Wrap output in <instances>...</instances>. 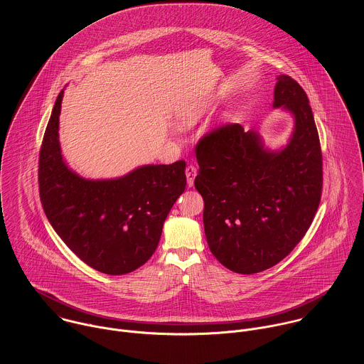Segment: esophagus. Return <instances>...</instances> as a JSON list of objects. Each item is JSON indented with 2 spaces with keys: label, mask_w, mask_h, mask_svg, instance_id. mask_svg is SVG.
<instances>
[{
  "label": "esophagus",
  "mask_w": 364,
  "mask_h": 364,
  "mask_svg": "<svg viewBox=\"0 0 364 364\" xmlns=\"http://www.w3.org/2000/svg\"><path fill=\"white\" fill-rule=\"evenodd\" d=\"M196 175H198L196 166L188 165V166H186V178H188V185H189V186H193V182H195Z\"/></svg>",
  "instance_id": "1"
}]
</instances>
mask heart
I'll list each match as a JSON object with an SVG mask.
<instances>
[{
    "label": "heart",
    "mask_w": 364,
    "mask_h": 364,
    "mask_svg": "<svg viewBox=\"0 0 364 364\" xmlns=\"http://www.w3.org/2000/svg\"><path fill=\"white\" fill-rule=\"evenodd\" d=\"M203 110L202 105H189L178 113V123L181 126H191L202 116Z\"/></svg>",
    "instance_id": "obj_1"
}]
</instances>
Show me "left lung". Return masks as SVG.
Segmentation results:
<instances>
[{
  "label": "left lung",
  "instance_id": "1",
  "mask_svg": "<svg viewBox=\"0 0 364 364\" xmlns=\"http://www.w3.org/2000/svg\"><path fill=\"white\" fill-rule=\"evenodd\" d=\"M273 106L294 116L283 150H266L257 132L238 123L211 130L196 146L195 188L205 200L208 248L235 273H258L284 259L321 202L322 154L307 94L279 75Z\"/></svg>",
  "mask_w": 364,
  "mask_h": 364
}]
</instances>
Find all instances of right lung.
<instances>
[{"instance_id":"obj_1","label":"right lung","mask_w":364,"mask_h":364,"mask_svg":"<svg viewBox=\"0 0 364 364\" xmlns=\"http://www.w3.org/2000/svg\"><path fill=\"white\" fill-rule=\"evenodd\" d=\"M58 94L39 154V193L54 231L88 266L124 274L151 258L164 221L186 186L185 161L144 165L92 181L73 172L61 156Z\"/></svg>"}]
</instances>
